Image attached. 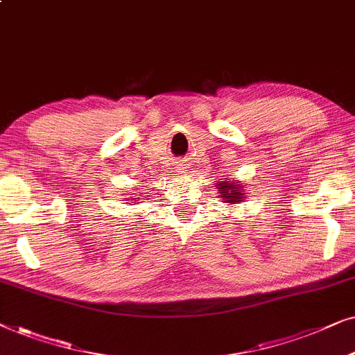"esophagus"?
Instances as JSON below:
<instances>
[{"label": "esophagus", "instance_id": "esophagus-1", "mask_svg": "<svg viewBox=\"0 0 355 355\" xmlns=\"http://www.w3.org/2000/svg\"><path fill=\"white\" fill-rule=\"evenodd\" d=\"M180 170H183V172H185V167H182V168H180Z\"/></svg>", "mask_w": 355, "mask_h": 355}]
</instances>
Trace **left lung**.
<instances>
[{"instance_id":"obj_1","label":"left lung","mask_w":355,"mask_h":355,"mask_svg":"<svg viewBox=\"0 0 355 355\" xmlns=\"http://www.w3.org/2000/svg\"><path fill=\"white\" fill-rule=\"evenodd\" d=\"M216 188L217 193H219V198H222L225 202H229V206L240 205L248 196V193L243 190L245 185H242L237 180H232V178H229V180L222 178V182L216 183Z\"/></svg>"}]
</instances>
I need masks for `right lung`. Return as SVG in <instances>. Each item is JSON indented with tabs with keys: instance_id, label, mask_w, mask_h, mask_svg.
I'll return each instance as SVG.
<instances>
[{
	"instance_id": "obj_1",
	"label": "right lung",
	"mask_w": 355,
	"mask_h": 355,
	"mask_svg": "<svg viewBox=\"0 0 355 355\" xmlns=\"http://www.w3.org/2000/svg\"><path fill=\"white\" fill-rule=\"evenodd\" d=\"M128 201H138V198H131V200H128Z\"/></svg>"
}]
</instances>
